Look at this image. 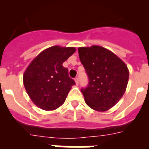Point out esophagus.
I'll return each instance as SVG.
<instances>
[{
    "label": "esophagus",
    "instance_id": "1",
    "mask_svg": "<svg viewBox=\"0 0 149 149\" xmlns=\"http://www.w3.org/2000/svg\"><path fill=\"white\" fill-rule=\"evenodd\" d=\"M74 81H75L76 85H78V84H79V79H78V77H75V78H74Z\"/></svg>",
    "mask_w": 149,
    "mask_h": 149
}]
</instances>
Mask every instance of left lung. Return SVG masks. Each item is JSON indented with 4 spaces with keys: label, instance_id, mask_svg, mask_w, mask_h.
Masks as SVG:
<instances>
[{
    "label": "left lung",
    "instance_id": "1",
    "mask_svg": "<svg viewBox=\"0 0 149 149\" xmlns=\"http://www.w3.org/2000/svg\"><path fill=\"white\" fill-rule=\"evenodd\" d=\"M89 84L81 89L86 104L96 111H106L122 98L129 78L127 65L115 54L101 46L78 48Z\"/></svg>",
    "mask_w": 149,
    "mask_h": 149
}]
</instances>
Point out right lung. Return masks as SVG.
<instances>
[{
    "instance_id": "1",
    "label": "right lung",
    "mask_w": 149,
    "mask_h": 149,
    "mask_svg": "<svg viewBox=\"0 0 149 149\" xmlns=\"http://www.w3.org/2000/svg\"><path fill=\"white\" fill-rule=\"evenodd\" d=\"M73 47L52 46L42 51L26 69L23 82L30 99L45 110L58 108L75 84L63 63L75 52Z\"/></svg>"
}]
</instances>
